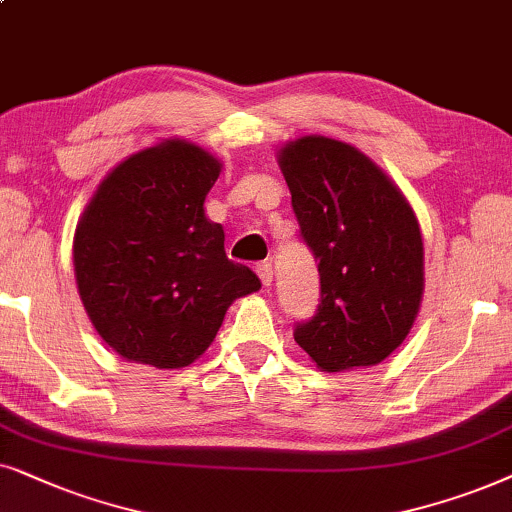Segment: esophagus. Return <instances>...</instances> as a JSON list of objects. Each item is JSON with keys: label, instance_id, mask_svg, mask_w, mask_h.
I'll return each mask as SVG.
<instances>
[{"label": "esophagus", "instance_id": "obj_1", "mask_svg": "<svg viewBox=\"0 0 512 512\" xmlns=\"http://www.w3.org/2000/svg\"><path fill=\"white\" fill-rule=\"evenodd\" d=\"M257 276H260V281H262L264 288H269L271 281H274V267H271L269 262L257 264Z\"/></svg>", "mask_w": 512, "mask_h": 512}]
</instances>
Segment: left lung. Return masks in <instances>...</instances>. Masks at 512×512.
Returning a JSON list of instances; mask_svg holds the SVG:
<instances>
[{
  "label": "left lung",
  "instance_id": "left-lung-1",
  "mask_svg": "<svg viewBox=\"0 0 512 512\" xmlns=\"http://www.w3.org/2000/svg\"><path fill=\"white\" fill-rule=\"evenodd\" d=\"M299 229L318 260L320 304L295 342L323 372L391 356L424 297V238L400 187L349 142L302 135L278 149Z\"/></svg>",
  "mask_w": 512,
  "mask_h": 512
}]
</instances>
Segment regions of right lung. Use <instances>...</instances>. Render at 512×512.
<instances>
[{"instance_id": "right-lung-1", "label": "right lung", "mask_w": 512, "mask_h": 512, "mask_svg": "<svg viewBox=\"0 0 512 512\" xmlns=\"http://www.w3.org/2000/svg\"><path fill=\"white\" fill-rule=\"evenodd\" d=\"M222 161L166 138L117 163L74 231V278L91 323L128 363L180 370L203 356L238 297L260 278L224 252L206 217Z\"/></svg>"}]
</instances>
